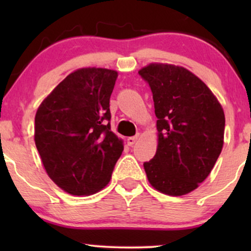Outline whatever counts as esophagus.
I'll return each instance as SVG.
<instances>
[{
	"label": "esophagus",
	"mask_w": 251,
	"mask_h": 251,
	"mask_svg": "<svg viewBox=\"0 0 251 251\" xmlns=\"http://www.w3.org/2000/svg\"><path fill=\"white\" fill-rule=\"evenodd\" d=\"M139 137H140L139 134H135L134 137H128L127 138V145H129V146L133 145V144H135V142H137V140L139 139Z\"/></svg>",
	"instance_id": "34e87169"
}]
</instances>
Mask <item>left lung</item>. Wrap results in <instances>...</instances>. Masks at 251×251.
I'll return each instance as SVG.
<instances>
[{
  "instance_id": "8db88e82",
  "label": "left lung",
  "mask_w": 251,
  "mask_h": 251,
  "mask_svg": "<svg viewBox=\"0 0 251 251\" xmlns=\"http://www.w3.org/2000/svg\"><path fill=\"white\" fill-rule=\"evenodd\" d=\"M139 74L151 87L158 146L144 163L148 179L168 196L190 194L215 166L224 144V111L211 89L192 72L152 62Z\"/></svg>"
}]
</instances>
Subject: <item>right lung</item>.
I'll return each mask as SVG.
<instances>
[{"label": "right lung", "mask_w": 251, "mask_h": 251, "mask_svg": "<svg viewBox=\"0 0 251 251\" xmlns=\"http://www.w3.org/2000/svg\"><path fill=\"white\" fill-rule=\"evenodd\" d=\"M118 72L87 67L72 72L40 103L34 140L43 168L73 196L99 192L124 151L111 131L109 98Z\"/></svg>", "instance_id": "right-lung-1"}]
</instances>
